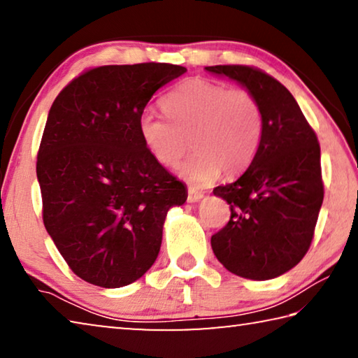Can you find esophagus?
I'll use <instances>...</instances> for the list:
<instances>
[{"mask_svg":"<svg viewBox=\"0 0 358 358\" xmlns=\"http://www.w3.org/2000/svg\"><path fill=\"white\" fill-rule=\"evenodd\" d=\"M203 197V192L194 189V187H187V202L196 203Z\"/></svg>","mask_w":358,"mask_h":358,"instance_id":"obj_1","label":"esophagus"}]
</instances>
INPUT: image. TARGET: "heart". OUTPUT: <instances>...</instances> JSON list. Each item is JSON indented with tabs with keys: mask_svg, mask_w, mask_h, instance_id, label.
I'll return each instance as SVG.
<instances>
[{
	"mask_svg": "<svg viewBox=\"0 0 358 358\" xmlns=\"http://www.w3.org/2000/svg\"><path fill=\"white\" fill-rule=\"evenodd\" d=\"M167 118L143 113L138 134L148 153L173 167L194 147L177 172L192 186H207L224 175H237L251 164L264 134L259 99L243 88L229 90L201 78L183 82L161 101Z\"/></svg>",
	"mask_w": 358,
	"mask_h": 358,
	"instance_id": "b5f03b06",
	"label": "heart"
}]
</instances>
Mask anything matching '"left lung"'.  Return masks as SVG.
<instances>
[{"label": "left lung", "instance_id": "left-lung-1", "mask_svg": "<svg viewBox=\"0 0 358 358\" xmlns=\"http://www.w3.org/2000/svg\"><path fill=\"white\" fill-rule=\"evenodd\" d=\"M251 92L264 112L257 155L241 177L213 189L230 220L211 237L217 260L246 280H271L300 262L311 246L324 201L316 132L289 90L252 66L205 68Z\"/></svg>", "mask_w": 358, "mask_h": 358}]
</instances>
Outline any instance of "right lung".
I'll use <instances>...</instances> for the list:
<instances>
[{
	"label": "right lung",
	"instance_id": "obj_1",
	"mask_svg": "<svg viewBox=\"0 0 358 358\" xmlns=\"http://www.w3.org/2000/svg\"><path fill=\"white\" fill-rule=\"evenodd\" d=\"M185 72L167 63L99 66L53 101L36 162L42 220L83 281H137L159 254L167 211L186 202V186L138 134L151 96Z\"/></svg>",
	"mask_w": 358,
	"mask_h": 358
}]
</instances>
